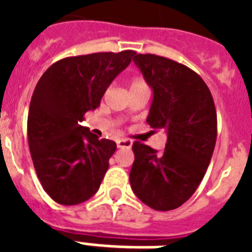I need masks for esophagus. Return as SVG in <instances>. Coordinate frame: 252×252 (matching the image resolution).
Listing matches in <instances>:
<instances>
[{
  "mask_svg": "<svg viewBox=\"0 0 252 252\" xmlns=\"http://www.w3.org/2000/svg\"><path fill=\"white\" fill-rule=\"evenodd\" d=\"M117 147L119 148H131L132 147V142L128 140V139H119L117 140Z\"/></svg>",
  "mask_w": 252,
  "mask_h": 252,
  "instance_id": "34e87169",
  "label": "esophagus"
}]
</instances>
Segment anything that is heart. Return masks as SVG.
I'll list each match as a JSON object with an SVG mask.
<instances>
[{
	"label": "heart",
	"instance_id": "obj_1",
	"mask_svg": "<svg viewBox=\"0 0 252 252\" xmlns=\"http://www.w3.org/2000/svg\"><path fill=\"white\" fill-rule=\"evenodd\" d=\"M144 86H147L146 83L140 81V79H132L131 82H129V90H133V89H139V88H144Z\"/></svg>",
	"mask_w": 252,
	"mask_h": 252
}]
</instances>
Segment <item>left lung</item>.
<instances>
[{
  "mask_svg": "<svg viewBox=\"0 0 252 252\" xmlns=\"http://www.w3.org/2000/svg\"><path fill=\"white\" fill-rule=\"evenodd\" d=\"M154 90L147 123L164 128L162 153L135 142L129 182L139 200L155 211H173L193 195L211 162L217 115L204 79L182 63L154 54L133 58Z\"/></svg>",
  "mask_w": 252,
  "mask_h": 252,
  "instance_id": "left-lung-1",
  "label": "left lung"
}]
</instances>
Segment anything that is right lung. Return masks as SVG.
<instances>
[{
	"label": "right lung",
	"instance_id": "1",
	"mask_svg": "<svg viewBox=\"0 0 252 252\" xmlns=\"http://www.w3.org/2000/svg\"><path fill=\"white\" fill-rule=\"evenodd\" d=\"M136 52L63 58L36 85L28 112V144L43 189L62 205H77L98 190L116 143L79 123L98 108L110 82Z\"/></svg>",
	"mask_w": 252,
	"mask_h": 252
}]
</instances>
